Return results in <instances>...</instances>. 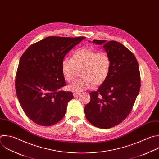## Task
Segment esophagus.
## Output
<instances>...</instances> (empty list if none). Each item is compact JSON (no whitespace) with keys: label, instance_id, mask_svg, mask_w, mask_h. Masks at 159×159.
<instances>
[{"label":"esophagus","instance_id":"esophagus-1","mask_svg":"<svg viewBox=\"0 0 159 159\" xmlns=\"http://www.w3.org/2000/svg\"><path fill=\"white\" fill-rule=\"evenodd\" d=\"M80 93H77V92H75V93H73V95H74V97H77V96H78L79 95H80Z\"/></svg>","mask_w":159,"mask_h":159}]
</instances>
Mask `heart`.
Masks as SVG:
<instances>
[{
	"instance_id": "1",
	"label": "heart",
	"mask_w": 159,
	"mask_h": 159,
	"mask_svg": "<svg viewBox=\"0 0 159 159\" xmlns=\"http://www.w3.org/2000/svg\"><path fill=\"white\" fill-rule=\"evenodd\" d=\"M111 67V61L107 54L86 48L77 50L72 59L65 58L61 64L63 76L68 82H74L78 71L82 70L83 78L69 87L74 92H81L94 84H103L110 73Z\"/></svg>"
}]
</instances>
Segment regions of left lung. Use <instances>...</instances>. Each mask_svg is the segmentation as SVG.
<instances>
[{
  "label": "left lung",
  "mask_w": 159,
  "mask_h": 159,
  "mask_svg": "<svg viewBox=\"0 0 159 159\" xmlns=\"http://www.w3.org/2000/svg\"><path fill=\"white\" fill-rule=\"evenodd\" d=\"M92 43L103 45L111 67L107 79L90 93L84 112L95 127L109 129L120 124L132 111L140 88L139 67L133 53L120 42L93 40Z\"/></svg>",
  "instance_id": "8db88e82"
}]
</instances>
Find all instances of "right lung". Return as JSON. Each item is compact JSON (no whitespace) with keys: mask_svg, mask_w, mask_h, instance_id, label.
<instances>
[{"mask_svg":"<svg viewBox=\"0 0 159 159\" xmlns=\"http://www.w3.org/2000/svg\"><path fill=\"white\" fill-rule=\"evenodd\" d=\"M85 38L47 37L30 45L21 56L16 93L24 112L37 124L51 126L64 117L74 96L71 92L60 90L66 85L62 61Z\"/></svg>","mask_w":159,"mask_h":159,"instance_id":"add662e5","label":"right lung"}]
</instances>
